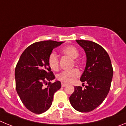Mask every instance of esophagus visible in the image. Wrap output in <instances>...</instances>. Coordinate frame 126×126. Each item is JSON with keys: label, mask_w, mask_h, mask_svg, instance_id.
<instances>
[{"label": "esophagus", "mask_w": 126, "mask_h": 126, "mask_svg": "<svg viewBox=\"0 0 126 126\" xmlns=\"http://www.w3.org/2000/svg\"><path fill=\"white\" fill-rule=\"evenodd\" d=\"M61 86H62V87H65V86H67V84H65V83H62Z\"/></svg>", "instance_id": "1"}]
</instances>
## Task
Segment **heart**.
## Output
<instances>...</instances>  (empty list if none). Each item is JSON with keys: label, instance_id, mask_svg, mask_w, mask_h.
Segmentation results:
<instances>
[{"label": "heart", "instance_id": "heart-1", "mask_svg": "<svg viewBox=\"0 0 126 126\" xmlns=\"http://www.w3.org/2000/svg\"><path fill=\"white\" fill-rule=\"evenodd\" d=\"M64 55H67L74 59V62L78 64L80 60L76 59L79 56V51L77 48L73 45L64 47L61 50ZM48 65L53 71H57L59 68V59L55 52H52L48 57ZM80 76V71L78 69H73L70 71H64L58 74L57 79L64 83H71L74 82Z\"/></svg>", "mask_w": 126, "mask_h": 126}]
</instances>
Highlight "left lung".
Listing matches in <instances>:
<instances>
[{
    "label": "left lung",
    "mask_w": 126,
    "mask_h": 126,
    "mask_svg": "<svg viewBox=\"0 0 126 126\" xmlns=\"http://www.w3.org/2000/svg\"><path fill=\"white\" fill-rule=\"evenodd\" d=\"M84 50L86 64L80 80L84 89L75 86L69 97L71 105L81 112L93 110L103 102L110 88L113 68L109 54L102 47L88 40H76Z\"/></svg>",
    "instance_id": "left-lung-1"
}]
</instances>
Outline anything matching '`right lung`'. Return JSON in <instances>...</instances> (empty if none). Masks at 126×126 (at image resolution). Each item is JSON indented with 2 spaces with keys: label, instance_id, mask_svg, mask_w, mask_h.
Returning a JSON list of instances; mask_svg holds the SVG:
<instances>
[{
  "label": "right lung",
  "instance_id": "obj_1",
  "mask_svg": "<svg viewBox=\"0 0 126 126\" xmlns=\"http://www.w3.org/2000/svg\"><path fill=\"white\" fill-rule=\"evenodd\" d=\"M63 42L42 41L27 47L21 54L15 69L16 88L20 99L29 110L42 113L50 107L53 94L61 88L48 65V57L53 48ZM49 84L47 87L44 84Z\"/></svg>",
  "mask_w": 126,
  "mask_h": 126
}]
</instances>
